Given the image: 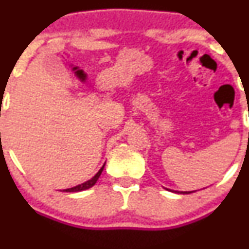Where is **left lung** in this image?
<instances>
[{
  "instance_id": "left-lung-1",
  "label": "left lung",
  "mask_w": 249,
  "mask_h": 249,
  "mask_svg": "<svg viewBox=\"0 0 249 249\" xmlns=\"http://www.w3.org/2000/svg\"><path fill=\"white\" fill-rule=\"evenodd\" d=\"M176 193H180V194H190V193H193V192H176Z\"/></svg>"
}]
</instances>
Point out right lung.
Wrapping results in <instances>:
<instances>
[{"label":"right lung","instance_id":"add662e5","mask_svg":"<svg viewBox=\"0 0 249 249\" xmlns=\"http://www.w3.org/2000/svg\"><path fill=\"white\" fill-rule=\"evenodd\" d=\"M104 167H105V165L101 167V169L99 170V172H97L96 175H95L94 177L91 178V179L87 180V182L82 183V184H78V185H76V187H73V188H69V189H64V192H67V193L82 192V190H87V189H89V188H91L92 185H95V183L97 182V179H99V177H100V176H101L102 171H104Z\"/></svg>","mask_w":249,"mask_h":249}]
</instances>
